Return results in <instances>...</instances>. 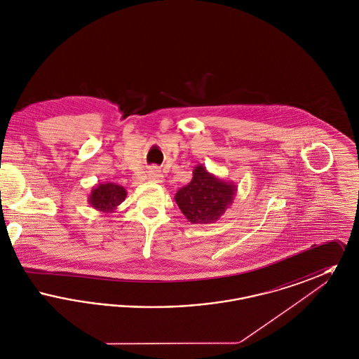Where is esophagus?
I'll list each match as a JSON object with an SVG mask.
<instances>
[{
    "label": "esophagus",
    "mask_w": 359,
    "mask_h": 359,
    "mask_svg": "<svg viewBox=\"0 0 359 359\" xmlns=\"http://www.w3.org/2000/svg\"><path fill=\"white\" fill-rule=\"evenodd\" d=\"M163 177H164V175L161 173V171L158 170V168H151L149 171H148V179L149 180H152V182H156V183H161L163 182Z\"/></svg>",
    "instance_id": "1"
}]
</instances>
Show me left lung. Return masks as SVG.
I'll return each instance as SVG.
<instances>
[{
    "label": "left lung",
    "mask_w": 359,
    "mask_h": 359,
    "mask_svg": "<svg viewBox=\"0 0 359 359\" xmlns=\"http://www.w3.org/2000/svg\"><path fill=\"white\" fill-rule=\"evenodd\" d=\"M237 186L222 180L198 164L187 186L179 188L175 202L192 224L215 223L233 203Z\"/></svg>",
    "instance_id": "1"
}]
</instances>
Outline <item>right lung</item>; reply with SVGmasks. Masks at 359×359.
I'll use <instances>...</instances> for the list:
<instances>
[{
	"label": "right lung",
	"mask_w": 359,
	"mask_h": 359,
	"mask_svg": "<svg viewBox=\"0 0 359 359\" xmlns=\"http://www.w3.org/2000/svg\"><path fill=\"white\" fill-rule=\"evenodd\" d=\"M126 189L116 183H100L91 189L88 205L103 214L116 212L117 207L126 199Z\"/></svg>",
	"instance_id": "right-lung-1"
}]
</instances>
